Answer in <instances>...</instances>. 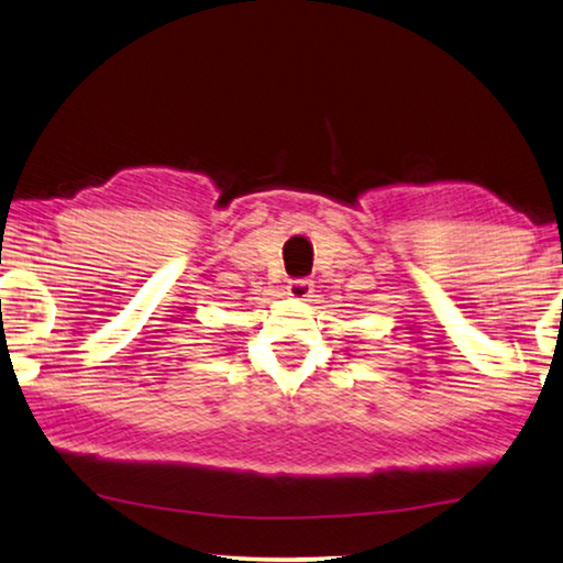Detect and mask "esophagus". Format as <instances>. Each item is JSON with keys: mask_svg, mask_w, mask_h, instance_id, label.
Instances as JSON below:
<instances>
[{"mask_svg": "<svg viewBox=\"0 0 563 563\" xmlns=\"http://www.w3.org/2000/svg\"><path fill=\"white\" fill-rule=\"evenodd\" d=\"M311 292H313V283H311V280L296 278V280L288 283V296H290V298L306 300V298H311Z\"/></svg>", "mask_w": 563, "mask_h": 563, "instance_id": "esophagus-1", "label": "esophagus"}]
</instances>
